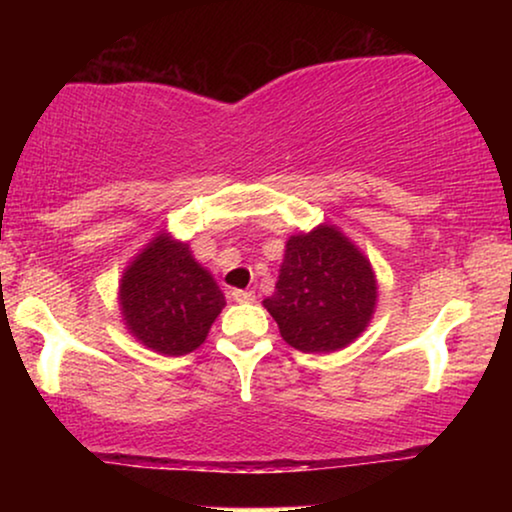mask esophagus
Listing matches in <instances>:
<instances>
[{
    "mask_svg": "<svg viewBox=\"0 0 512 512\" xmlns=\"http://www.w3.org/2000/svg\"><path fill=\"white\" fill-rule=\"evenodd\" d=\"M230 298H233L235 303H251V300H254L256 296H254V291L235 289V291H230Z\"/></svg>",
    "mask_w": 512,
    "mask_h": 512,
    "instance_id": "34e87169",
    "label": "esophagus"
}]
</instances>
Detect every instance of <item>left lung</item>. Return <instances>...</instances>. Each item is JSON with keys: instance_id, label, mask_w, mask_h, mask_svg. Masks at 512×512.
<instances>
[{"instance_id": "left-lung-1", "label": "left lung", "mask_w": 512, "mask_h": 512, "mask_svg": "<svg viewBox=\"0 0 512 512\" xmlns=\"http://www.w3.org/2000/svg\"><path fill=\"white\" fill-rule=\"evenodd\" d=\"M275 296L265 298L279 333L300 352H335L373 317L377 284L370 261L333 226L293 235Z\"/></svg>"}]
</instances>
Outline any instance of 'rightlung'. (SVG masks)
I'll return each mask as SVG.
<instances>
[{
    "instance_id": "add662e5",
    "label": "right lung",
    "mask_w": 512,
    "mask_h": 512,
    "mask_svg": "<svg viewBox=\"0 0 512 512\" xmlns=\"http://www.w3.org/2000/svg\"><path fill=\"white\" fill-rule=\"evenodd\" d=\"M223 305L221 289L188 244L167 235H158L123 272V319L153 352L181 356L198 349Z\"/></svg>"
}]
</instances>
